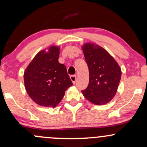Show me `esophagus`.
I'll return each instance as SVG.
<instances>
[{
  "mask_svg": "<svg viewBox=\"0 0 147 147\" xmlns=\"http://www.w3.org/2000/svg\"><path fill=\"white\" fill-rule=\"evenodd\" d=\"M76 79H77V76L76 75H72L70 76V80L72 81V82L75 84V82H76Z\"/></svg>",
  "mask_w": 147,
  "mask_h": 147,
  "instance_id": "1",
  "label": "esophagus"
}]
</instances>
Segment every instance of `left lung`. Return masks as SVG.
Returning a JSON list of instances; mask_svg holds the SVG:
<instances>
[{
  "label": "left lung",
  "mask_w": 147,
  "mask_h": 147,
  "mask_svg": "<svg viewBox=\"0 0 147 147\" xmlns=\"http://www.w3.org/2000/svg\"><path fill=\"white\" fill-rule=\"evenodd\" d=\"M82 48L89 70V84L82 94L95 105L107 104L117 91L120 67L105 49L95 43H86Z\"/></svg>",
  "instance_id": "8db88e82"
}]
</instances>
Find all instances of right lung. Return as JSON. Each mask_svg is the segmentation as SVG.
I'll use <instances>...</instances> for the list:
<instances>
[{
	"label": "right lung",
	"mask_w": 147,
	"mask_h": 147,
	"mask_svg": "<svg viewBox=\"0 0 147 147\" xmlns=\"http://www.w3.org/2000/svg\"><path fill=\"white\" fill-rule=\"evenodd\" d=\"M60 47L51 45L36 54L24 72L25 90L38 105L55 108L72 83L63 64L59 62Z\"/></svg>",
	"instance_id": "obj_1"
}]
</instances>
